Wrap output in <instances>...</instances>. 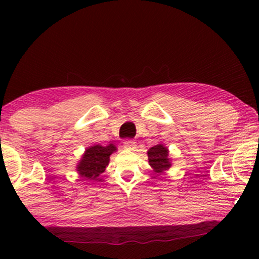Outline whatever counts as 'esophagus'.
Wrapping results in <instances>:
<instances>
[{
    "label": "esophagus",
    "mask_w": 259,
    "mask_h": 259,
    "mask_svg": "<svg viewBox=\"0 0 259 259\" xmlns=\"http://www.w3.org/2000/svg\"><path fill=\"white\" fill-rule=\"evenodd\" d=\"M123 147L126 148V150H130V151H134L136 150V147H137V143L136 141H133V140H125L123 141Z\"/></svg>",
    "instance_id": "esophagus-1"
}]
</instances>
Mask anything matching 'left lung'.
<instances>
[{"mask_svg": "<svg viewBox=\"0 0 259 259\" xmlns=\"http://www.w3.org/2000/svg\"><path fill=\"white\" fill-rule=\"evenodd\" d=\"M148 162L157 173H162L171 167V160L168 158V150L164 145L159 144L147 151Z\"/></svg>", "mask_w": 259, "mask_h": 259, "instance_id": "1", "label": "left lung"}]
</instances>
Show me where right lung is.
I'll list each match as a JSON object with an SVG mask.
<instances>
[{"mask_svg":"<svg viewBox=\"0 0 259 259\" xmlns=\"http://www.w3.org/2000/svg\"><path fill=\"white\" fill-rule=\"evenodd\" d=\"M115 151L116 147L113 144H109L108 146L94 145L86 148L82 158L76 165V169L82 180H99V177L108 165L109 155Z\"/></svg>","mask_w":259,"mask_h":259,"instance_id":"1","label":"right lung"}]
</instances>
